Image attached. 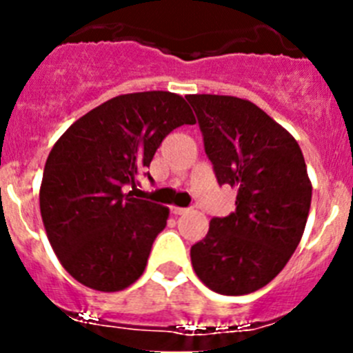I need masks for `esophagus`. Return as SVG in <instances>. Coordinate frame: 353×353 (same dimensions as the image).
I'll return each mask as SVG.
<instances>
[{"instance_id": "esophagus-1", "label": "esophagus", "mask_w": 353, "mask_h": 353, "mask_svg": "<svg viewBox=\"0 0 353 353\" xmlns=\"http://www.w3.org/2000/svg\"><path fill=\"white\" fill-rule=\"evenodd\" d=\"M171 214H174V215H183V214H187V208H182V207H171Z\"/></svg>"}]
</instances>
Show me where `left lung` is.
Instances as JSON below:
<instances>
[{
	"label": "left lung",
	"mask_w": 353,
	"mask_h": 353,
	"mask_svg": "<svg viewBox=\"0 0 353 353\" xmlns=\"http://www.w3.org/2000/svg\"><path fill=\"white\" fill-rule=\"evenodd\" d=\"M219 183L236 189V210L214 217L191 248L196 276L221 295L269 285L297 249L313 185L292 134L251 101L187 95Z\"/></svg>",
	"instance_id": "left-lung-1"
}]
</instances>
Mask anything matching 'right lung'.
I'll return each instance as SVG.
<instances>
[{
  "instance_id": "right-lung-1",
  "label": "right lung",
  "mask_w": 353,
  "mask_h": 353,
  "mask_svg": "<svg viewBox=\"0 0 353 353\" xmlns=\"http://www.w3.org/2000/svg\"><path fill=\"white\" fill-rule=\"evenodd\" d=\"M196 118L171 92L118 95L76 120L54 143L40 183V214L52 251L76 281L120 292L145 272L170 208L132 198L162 139Z\"/></svg>"
}]
</instances>
